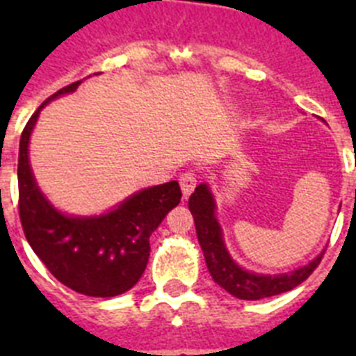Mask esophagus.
<instances>
[{
	"label": "esophagus",
	"instance_id": "obj_1",
	"mask_svg": "<svg viewBox=\"0 0 356 356\" xmlns=\"http://www.w3.org/2000/svg\"><path fill=\"white\" fill-rule=\"evenodd\" d=\"M196 181H197V176L194 172H184L180 176V187H181V193H184V197H188L193 194V191L196 188Z\"/></svg>",
	"mask_w": 356,
	"mask_h": 356
}]
</instances>
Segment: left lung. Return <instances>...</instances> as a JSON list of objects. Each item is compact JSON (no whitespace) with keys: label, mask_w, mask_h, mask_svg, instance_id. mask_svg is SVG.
Here are the masks:
<instances>
[{"label":"left lung","mask_w":356,"mask_h":356,"mask_svg":"<svg viewBox=\"0 0 356 356\" xmlns=\"http://www.w3.org/2000/svg\"><path fill=\"white\" fill-rule=\"evenodd\" d=\"M188 209L194 216L197 241H200V246L205 254L207 267H209L213 282L238 300L254 301L292 291L294 287L303 284L323 260V253H321L308 266L301 267L298 271H292L291 275L264 276L244 271L232 260L226 251L221 228L217 225L216 213H213L216 210L213 197L207 185H197L196 191L191 194Z\"/></svg>","instance_id":"1"}]
</instances>
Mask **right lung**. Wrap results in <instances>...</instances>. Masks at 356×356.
<instances>
[{
  "instance_id": "1",
  "label": "right lung",
  "mask_w": 356,
  "mask_h": 356,
  "mask_svg": "<svg viewBox=\"0 0 356 356\" xmlns=\"http://www.w3.org/2000/svg\"><path fill=\"white\" fill-rule=\"evenodd\" d=\"M80 83L74 81L49 96L21 134L19 217L31 250L60 284L92 298H112L139 282L149 259L151 234L180 203L181 191L178 181L144 188L99 217H69L49 205L31 175L28 143L40 108Z\"/></svg>"
}]
</instances>
